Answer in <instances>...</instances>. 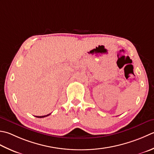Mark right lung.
<instances>
[{"instance_id":"1","label":"right lung","mask_w":154,"mask_h":154,"mask_svg":"<svg viewBox=\"0 0 154 154\" xmlns=\"http://www.w3.org/2000/svg\"><path fill=\"white\" fill-rule=\"evenodd\" d=\"M51 114V113H50ZM50 114H48V115H47V116H35L36 117H38V118H42V117H47V116H49Z\"/></svg>"}]
</instances>
